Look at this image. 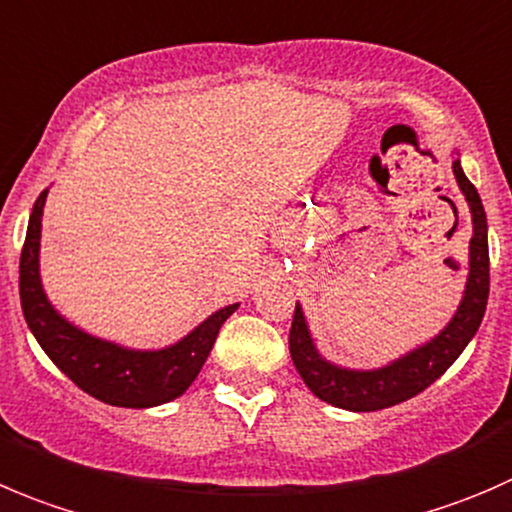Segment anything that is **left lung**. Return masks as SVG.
Masks as SVG:
<instances>
[{"mask_svg":"<svg viewBox=\"0 0 512 512\" xmlns=\"http://www.w3.org/2000/svg\"><path fill=\"white\" fill-rule=\"evenodd\" d=\"M453 175L470 207L473 237L468 245V277H465L463 300L453 312L448 325L423 345L395 357L388 365L355 370L327 360L315 345L302 305L297 302L290 330V355L297 372L312 395L325 400L332 408L350 413H375L405 403L430 388L468 347L483 322L490 292V255H488V217L473 182L465 177L460 155L453 152Z\"/></svg>","mask_w":512,"mask_h":512,"instance_id":"obj_1","label":"left lung"}]
</instances>
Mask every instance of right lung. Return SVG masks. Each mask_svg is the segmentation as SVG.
Here are the masks:
<instances>
[{"label": "right lung", "instance_id": "add662e5", "mask_svg": "<svg viewBox=\"0 0 512 512\" xmlns=\"http://www.w3.org/2000/svg\"><path fill=\"white\" fill-rule=\"evenodd\" d=\"M47 192L44 190L34 202L19 260V300L24 320L39 347L77 388L114 408H157L180 398L200 375L217 332L240 302L212 312L195 330L160 350H135L89 335L49 302L39 275V242Z\"/></svg>", "mask_w": 512, "mask_h": 512}]
</instances>
